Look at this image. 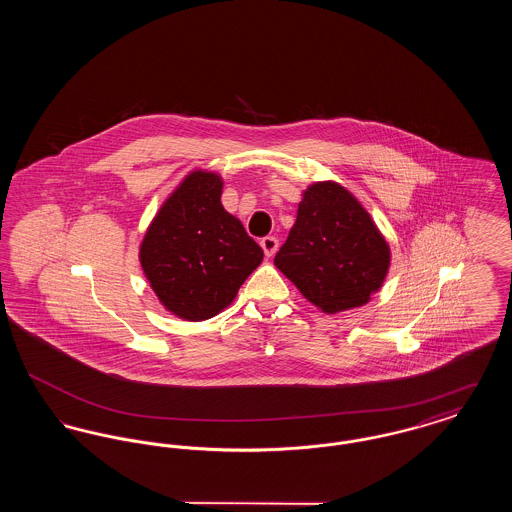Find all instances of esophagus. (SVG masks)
<instances>
[{"mask_svg":"<svg viewBox=\"0 0 512 512\" xmlns=\"http://www.w3.org/2000/svg\"><path fill=\"white\" fill-rule=\"evenodd\" d=\"M261 247H263L267 257H272L276 253V249H278V240L274 236H267V238L261 240Z\"/></svg>","mask_w":512,"mask_h":512,"instance_id":"34e87169","label":"esophagus"}]
</instances>
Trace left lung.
Listing matches in <instances>:
<instances>
[{
    "label": "left lung",
    "mask_w": 512,
    "mask_h": 512,
    "mask_svg": "<svg viewBox=\"0 0 512 512\" xmlns=\"http://www.w3.org/2000/svg\"><path fill=\"white\" fill-rule=\"evenodd\" d=\"M390 261V245L368 211L334 180L303 192L290 236L274 257L301 295L328 315L366 305Z\"/></svg>",
    "instance_id": "obj_1"
}]
</instances>
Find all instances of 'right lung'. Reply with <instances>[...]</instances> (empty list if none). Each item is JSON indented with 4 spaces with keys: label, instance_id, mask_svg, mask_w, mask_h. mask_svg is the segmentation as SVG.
Segmentation results:
<instances>
[{
    "label": "right lung",
    "instance_id": "1",
    "mask_svg": "<svg viewBox=\"0 0 512 512\" xmlns=\"http://www.w3.org/2000/svg\"><path fill=\"white\" fill-rule=\"evenodd\" d=\"M222 178L197 169L176 186L147 226L140 263L161 305L199 322L219 315L261 265L263 249L222 203Z\"/></svg>",
    "mask_w": 512,
    "mask_h": 512
}]
</instances>
